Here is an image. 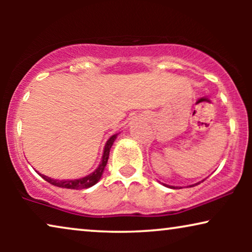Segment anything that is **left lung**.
I'll return each instance as SVG.
<instances>
[{
  "label": "left lung",
  "mask_w": 252,
  "mask_h": 252,
  "mask_svg": "<svg viewBox=\"0 0 252 252\" xmlns=\"http://www.w3.org/2000/svg\"><path fill=\"white\" fill-rule=\"evenodd\" d=\"M198 184H199V182H198ZM198 184H196V185H198ZM196 185H191L190 187H194V186H196ZM164 186H166V187H170V188H173V189L177 188V187H172V186H167V185H164Z\"/></svg>",
  "instance_id": "1"
}]
</instances>
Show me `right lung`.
I'll return each instance as SVG.
<instances>
[{
    "instance_id": "obj_1",
    "label": "right lung",
    "mask_w": 252,
    "mask_h": 252,
    "mask_svg": "<svg viewBox=\"0 0 252 252\" xmlns=\"http://www.w3.org/2000/svg\"><path fill=\"white\" fill-rule=\"evenodd\" d=\"M117 137V134L112 135L110 139L108 140V142L105 144L104 148V153H103V157H102V161L99 164V166L96 168V170L93 172L92 174L87 175V177L81 178V179H75V180H54V179H50L46 177V175L40 174L44 180L49 182V184L56 186V187H61V188H67V189H85V188H89L92 186H94L96 182H97L99 179L102 177L103 171H104V167L106 163H108L109 159V154H110V149H111L113 142H115Z\"/></svg>"
}]
</instances>
